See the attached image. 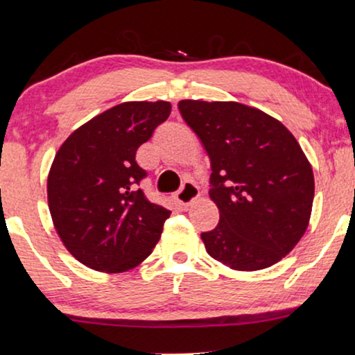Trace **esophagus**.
<instances>
[{
	"label": "esophagus",
	"instance_id": "1",
	"mask_svg": "<svg viewBox=\"0 0 355 355\" xmlns=\"http://www.w3.org/2000/svg\"><path fill=\"white\" fill-rule=\"evenodd\" d=\"M175 196H177V200L180 201L182 205L188 206L198 200V196H200V190H198V187L193 182H185Z\"/></svg>",
	"mask_w": 355,
	"mask_h": 355
}]
</instances>
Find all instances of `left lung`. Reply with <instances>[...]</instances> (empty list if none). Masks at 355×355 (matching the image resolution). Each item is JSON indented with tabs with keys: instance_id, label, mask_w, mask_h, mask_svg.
<instances>
[{
	"instance_id": "left-lung-1",
	"label": "left lung",
	"mask_w": 355,
	"mask_h": 355,
	"mask_svg": "<svg viewBox=\"0 0 355 355\" xmlns=\"http://www.w3.org/2000/svg\"><path fill=\"white\" fill-rule=\"evenodd\" d=\"M211 160L209 198L219 224L206 252L235 271H258L291 253L309 227L313 170L276 118L239 102H178Z\"/></svg>"
}]
</instances>
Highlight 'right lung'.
I'll use <instances>...</instances> for the list:
<instances>
[{"mask_svg":"<svg viewBox=\"0 0 355 355\" xmlns=\"http://www.w3.org/2000/svg\"><path fill=\"white\" fill-rule=\"evenodd\" d=\"M170 102H123L84 123L56 153L49 209L66 250L84 266L125 272L153 253L170 211L139 190L136 150L170 115Z\"/></svg>","mask_w":355,"mask_h":355,"instance_id":"right-lung-1","label":"right lung"}]
</instances>
